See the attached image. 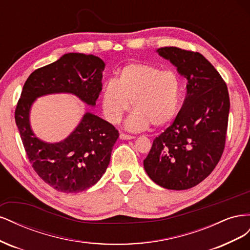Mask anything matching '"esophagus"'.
<instances>
[{
	"label": "esophagus",
	"mask_w": 250,
	"mask_h": 250,
	"mask_svg": "<svg viewBox=\"0 0 250 250\" xmlns=\"http://www.w3.org/2000/svg\"><path fill=\"white\" fill-rule=\"evenodd\" d=\"M120 139H121V140H132V139H134V137H133V135L121 133V134H120Z\"/></svg>",
	"instance_id": "1"
}]
</instances>
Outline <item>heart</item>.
Instances as JSON below:
<instances>
[{
  "label": "heart",
  "instance_id": "obj_1",
  "mask_svg": "<svg viewBox=\"0 0 250 250\" xmlns=\"http://www.w3.org/2000/svg\"><path fill=\"white\" fill-rule=\"evenodd\" d=\"M180 80L172 71H161L148 63H130L120 70L118 79H108L102 89V108L111 123H119L124 112L134 110L126 121L130 130L150 124L167 125L175 117L180 101Z\"/></svg>",
  "mask_w": 250,
  "mask_h": 250
}]
</instances>
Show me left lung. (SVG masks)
Here are the masks:
<instances>
[{
  "instance_id": "8db88e82",
  "label": "left lung",
  "mask_w": 250,
  "mask_h": 250,
  "mask_svg": "<svg viewBox=\"0 0 250 250\" xmlns=\"http://www.w3.org/2000/svg\"><path fill=\"white\" fill-rule=\"evenodd\" d=\"M156 52L187 79V96L172 125L154 139L144 168L156 185L188 190L206 179L220 161L230 106L229 90L200 53L176 47Z\"/></svg>"
}]
</instances>
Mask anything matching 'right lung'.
Returning <instances> with one entry per match:
<instances>
[{"instance_id": "1", "label": "right lung", "mask_w": 250, "mask_h": 250, "mask_svg": "<svg viewBox=\"0 0 250 250\" xmlns=\"http://www.w3.org/2000/svg\"><path fill=\"white\" fill-rule=\"evenodd\" d=\"M104 67L103 60L95 55L67 53L35 70L22 87L14 116L22 145L35 172L57 191L78 193L96 185L108 167L119 132L86 109L66 139L44 142L31 128V107L37 98L52 94H71L95 107L102 90Z\"/></svg>"}]
</instances>
